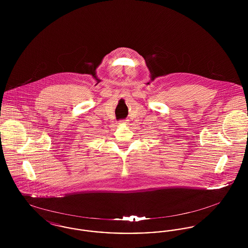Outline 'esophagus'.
Instances as JSON below:
<instances>
[{
    "mask_svg": "<svg viewBox=\"0 0 248 248\" xmlns=\"http://www.w3.org/2000/svg\"><path fill=\"white\" fill-rule=\"evenodd\" d=\"M121 122H122V123H124V124H125V122H126V121H125V120H122Z\"/></svg>",
    "mask_w": 248,
    "mask_h": 248,
    "instance_id": "esophagus-1",
    "label": "esophagus"
}]
</instances>
